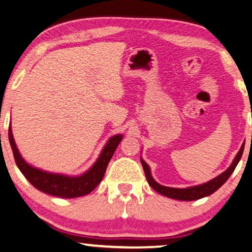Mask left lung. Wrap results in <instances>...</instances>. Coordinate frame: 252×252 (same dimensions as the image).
Instances as JSON below:
<instances>
[{
  "instance_id": "8db88e82",
  "label": "left lung",
  "mask_w": 252,
  "mask_h": 252,
  "mask_svg": "<svg viewBox=\"0 0 252 252\" xmlns=\"http://www.w3.org/2000/svg\"><path fill=\"white\" fill-rule=\"evenodd\" d=\"M243 149H245V145H242L241 149L239 150L238 155L235 156V158L233 160V163L231 164V166L228 167L226 171L223 172L222 174L219 175L215 179L210 180V181H208V182L204 183V185L187 188V189H176V188L164 187L162 185H159V183H157L155 180L153 179L152 174H150L149 166L142 159H141V164H142V167H144L146 179H147L149 186L152 187L154 190L157 191L158 193L163 194V196H166L168 198L178 199V200H183V201L197 200V199L207 197V196H209V194L214 193L216 190H219L220 188L227 181V179L230 178L232 173H233L236 165H238L240 159H241Z\"/></svg>"
}]
</instances>
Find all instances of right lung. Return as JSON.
I'll return each instance as SVG.
<instances>
[{"label":"right lung","mask_w":252,"mask_h":252,"mask_svg":"<svg viewBox=\"0 0 252 252\" xmlns=\"http://www.w3.org/2000/svg\"><path fill=\"white\" fill-rule=\"evenodd\" d=\"M9 140L11 148H12L14 160L17 166L25 178L32 183V185L42 192L52 194L55 197L61 198H76L81 197L95 189L99 185L104 178L106 167L113 156L116 147L122 140L121 134L112 137L105 146L102 154H100L97 162L93 165L88 172L76 178H70L66 175L53 174L48 172L40 171L38 168L30 166L25 162L14 142L11 126H9Z\"/></svg>","instance_id":"1"}]
</instances>
